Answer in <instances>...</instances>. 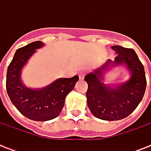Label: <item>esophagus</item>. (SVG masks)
<instances>
[{"mask_svg": "<svg viewBox=\"0 0 151 151\" xmlns=\"http://www.w3.org/2000/svg\"><path fill=\"white\" fill-rule=\"evenodd\" d=\"M85 71H81L79 73V78H80V80H83L84 78H85Z\"/></svg>", "mask_w": 151, "mask_h": 151, "instance_id": "34e87169", "label": "esophagus"}]
</instances>
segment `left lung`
<instances>
[{
  "label": "left lung",
  "instance_id": "left-lung-1",
  "mask_svg": "<svg viewBox=\"0 0 151 151\" xmlns=\"http://www.w3.org/2000/svg\"><path fill=\"white\" fill-rule=\"evenodd\" d=\"M117 56L108 59L85 77L88 83L87 104L95 117L105 121H117L128 117L143 99L147 86L145 71L136 52L119 45L111 46ZM125 65L129 72L126 82L116 86L104 83L105 73L111 67Z\"/></svg>",
  "mask_w": 151,
  "mask_h": 151
}]
</instances>
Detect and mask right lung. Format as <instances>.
Masks as SVG:
<instances>
[{
	"label": "right lung",
	"instance_id": "right-lung-1",
	"mask_svg": "<svg viewBox=\"0 0 151 151\" xmlns=\"http://www.w3.org/2000/svg\"><path fill=\"white\" fill-rule=\"evenodd\" d=\"M42 41H34L16 50L9 64L6 88L12 103L25 117L36 122L54 119L61 112L66 96L73 89L79 78H58L41 88H31L22 83V70L30 57L42 48Z\"/></svg>",
	"mask_w": 151,
	"mask_h": 151
}]
</instances>
